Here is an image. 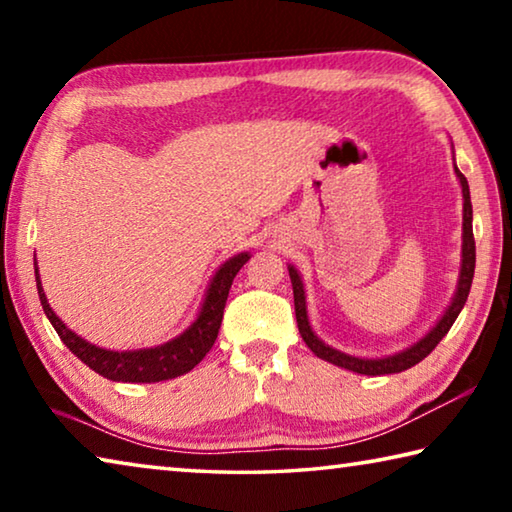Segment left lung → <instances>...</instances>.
Masks as SVG:
<instances>
[{"label": "left lung", "instance_id": "1", "mask_svg": "<svg viewBox=\"0 0 512 512\" xmlns=\"http://www.w3.org/2000/svg\"><path fill=\"white\" fill-rule=\"evenodd\" d=\"M456 169V167H454ZM456 176L461 180L463 187V266H461V280H458V291L454 296V302L449 305L445 311V316L438 320V325L431 329V332L420 339L413 348L404 350L395 357H386V359H357L350 357V354H343L339 350L329 348L318 336L311 332L309 320H307V309H305V289H302L300 275L293 266H289V275H291V284H293V305H296V320H298V329L302 341L309 345V350L316 354V357L325 359L334 366L348 368L352 372H361V375H393V372H402L406 368L420 363L427 354L436 348V345L443 341V336L449 332V327L454 325V320L461 314V309L467 300V293H470L472 287V277H474V264H476V246H474V232H472V201H470V187H467V178L461 171L456 169Z\"/></svg>", "mask_w": 512, "mask_h": 512}]
</instances>
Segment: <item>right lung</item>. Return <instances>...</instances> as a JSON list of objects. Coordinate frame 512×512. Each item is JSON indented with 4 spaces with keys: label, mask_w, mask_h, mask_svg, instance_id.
<instances>
[{
    "label": "right lung",
    "mask_w": 512,
    "mask_h": 512,
    "mask_svg": "<svg viewBox=\"0 0 512 512\" xmlns=\"http://www.w3.org/2000/svg\"><path fill=\"white\" fill-rule=\"evenodd\" d=\"M248 262V253H241L225 262L219 271H216L214 280L207 289V296L203 302L201 314H198L196 323L164 345L151 350H133V352H112L97 348L83 341L81 336H76L72 329H67L63 320H60L54 311H51L49 302L42 291L38 266H36V284H38V296L42 302V309L49 318V323L60 336L69 350L79 357L85 366H90L94 372L108 377L112 381H131V384H151V381H164L173 379L178 375L192 370L196 363H201L207 352L219 336V327L223 320L225 300L232 287V280L239 273V268Z\"/></svg>",
    "instance_id": "obj_1"
}]
</instances>
